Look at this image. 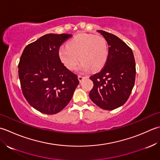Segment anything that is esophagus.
I'll list each match as a JSON object with an SVG mask.
<instances>
[{
	"instance_id": "34e87169",
	"label": "esophagus",
	"mask_w": 160,
	"mask_h": 160,
	"mask_svg": "<svg viewBox=\"0 0 160 160\" xmlns=\"http://www.w3.org/2000/svg\"><path fill=\"white\" fill-rule=\"evenodd\" d=\"M85 77H83V76H81V75H79V76H78V79H79L80 82H81V81H83V79H85Z\"/></svg>"
}]
</instances>
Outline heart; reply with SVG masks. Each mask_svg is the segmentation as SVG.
I'll return each instance as SVG.
<instances>
[{
  "label": "heart",
  "instance_id": "b5f03b06",
  "mask_svg": "<svg viewBox=\"0 0 160 160\" xmlns=\"http://www.w3.org/2000/svg\"><path fill=\"white\" fill-rule=\"evenodd\" d=\"M108 54L106 39L102 36L87 33L77 34L68 41L67 46L58 50L60 60L70 70L76 69L80 58L82 63L79 70L82 72L89 71L91 68L94 70L102 68L106 63Z\"/></svg>",
  "mask_w": 160,
  "mask_h": 160
}]
</instances>
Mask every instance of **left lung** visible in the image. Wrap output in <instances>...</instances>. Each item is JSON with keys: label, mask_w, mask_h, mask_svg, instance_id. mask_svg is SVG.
Listing matches in <instances>:
<instances>
[{"label": "left lung", "mask_w": 160, "mask_h": 160, "mask_svg": "<svg viewBox=\"0 0 160 160\" xmlns=\"http://www.w3.org/2000/svg\"><path fill=\"white\" fill-rule=\"evenodd\" d=\"M108 45V54L103 68L90 77L94 86L90 99L104 110H111L123 105L131 94L135 81L134 55L128 45L115 35L97 30Z\"/></svg>", "instance_id": "left-lung-1"}]
</instances>
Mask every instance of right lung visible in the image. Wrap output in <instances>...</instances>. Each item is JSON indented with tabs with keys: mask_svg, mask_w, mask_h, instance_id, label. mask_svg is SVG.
I'll list each match as a JSON object with an SVG mask.
<instances>
[{
	"mask_svg": "<svg viewBox=\"0 0 160 160\" xmlns=\"http://www.w3.org/2000/svg\"><path fill=\"white\" fill-rule=\"evenodd\" d=\"M72 36L48 34L28 44L18 63L22 92L38 111L54 115L66 107L79 83L77 74L61 61V45Z\"/></svg>",
	"mask_w": 160,
	"mask_h": 160,
	"instance_id": "right-lung-1",
	"label": "right lung"
}]
</instances>
